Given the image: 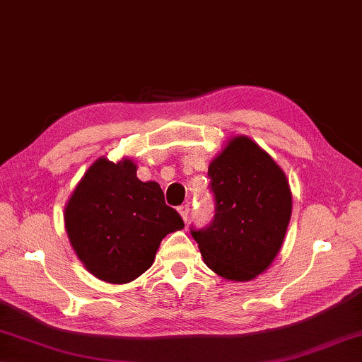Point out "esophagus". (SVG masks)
I'll list each match as a JSON object with an SVG mask.
<instances>
[{"label":"esophagus","instance_id":"34e87169","mask_svg":"<svg viewBox=\"0 0 362 362\" xmlns=\"http://www.w3.org/2000/svg\"><path fill=\"white\" fill-rule=\"evenodd\" d=\"M177 210H179V213H180V216H182V219L183 221H188V218H189V211H191V206L188 205V204H185V205H180L179 206V209H177Z\"/></svg>","mask_w":362,"mask_h":362}]
</instances>
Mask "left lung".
<instances>
[{
	"instance_id": "left-lung-1",
	"label": "left lung",
	"mask_w": 362,
	"mask_h": 362,
	"mask_svg": "<svg viewBox=\"0 0 362 362\" xmlns=\"http://www.w3.org/2000/svg\"><path fill=\"white\" fill-rule=\"evenodd\" d=\"M214 218L191 228L205 264L227 280L247 281L279 253L292 211L286 175L249 136H235L209 166Z\"/></svg>"
}]
</instances>
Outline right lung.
<instances>
[{
	"label": "right lung",
	"instance_id": "obj_1",
	"mask_svg": "<svg viewBox=\"0 0 362 362\" xmlns=\"http://www.w3.org/2000/svg\"><path fill=\"white\" fill-rule=\"evenodd\" d=\"M76 255L96 279L121 284L148 271L168 233L183 228L157 182H141L136 165L98 158L65 206Z\"/></svg>",
	"mask_w": 362,
	"mask_h": 362
}]
</instances>
